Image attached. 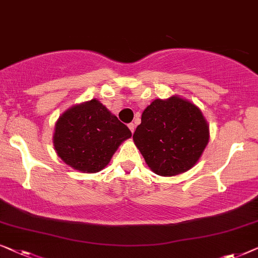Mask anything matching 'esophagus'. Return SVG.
Segmentation results:
<instances>
[{
	"instance_id": "34e87169",
	"label": "esophagus",
	"mask_w": 258,
	"mask_h": 258,
	"mask_svg": "<svg viewBox=\"0 0 258 258\" xmlns=\"http://www.w3.org/2000/svg\"><path fill=\"white\" fill-rule=\"evenodd\" d=\"M128 128L131 130V132H134V130H136V125L133 124V122H131V124H128Z\"/></svg>"
}]
</instances>
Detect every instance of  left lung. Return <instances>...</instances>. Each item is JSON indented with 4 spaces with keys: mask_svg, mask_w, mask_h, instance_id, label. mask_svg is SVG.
I'll list each match as a JSON object with an SVG mask.
<instances>
[{
    "mask_svg": "<svg viewBox=\"0 0 258 258\" xmlns=\"http://www.w3.org/2000/svg\"><path fill=\"white\" fill-rule=\"evenodd\" d=\"M133 140L155 174L173 176L197 164L208 144L209 127L200 108L170 97L145 108Z\"/></svg>",
    "mask_w": 258,
    "mask_h": 258,
    "instance_id": "obj_1",
    "label": "left lung"
}]
</instances>
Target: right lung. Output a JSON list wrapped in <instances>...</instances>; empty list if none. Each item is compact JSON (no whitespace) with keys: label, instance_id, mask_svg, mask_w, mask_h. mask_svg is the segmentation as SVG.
<instances>
[{"label":"right lung","instance_id":"add662e5","mask_svg":"<svg viewBox=\"0 0 258 258\" xmlns=\"http://www.w3.org/2000/svg\"><path fill=\"white\" fill-rule=\"evenodd\" d=\"M131 137L127 126L92 99L60 115L53 146L65 164L81 172L96 173L106 167L119 145Z\"/></svg>","mask_w":258,"mask_h":258}]
</instances>
